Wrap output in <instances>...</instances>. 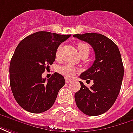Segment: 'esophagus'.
<instances>
[{
    "instance_id": "esophagus-1",
    "label": "esophagus",
    "mask_w": 133,
    "mask_h": 133,
    "mask_svg": "<svg viewBox=\"0 0 133 133\" xmlns=\"http://www.w3.org/2000/svg\"><path fill=\"white\" fill-rule=\"evenodd\" d=\"M65 81H66V83H69V82H71L72 79H68V78H65Z\"/></svg>"
}]
</instances>
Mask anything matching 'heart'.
I'll return each mask as SVG.
<instances>
[{"label": "heart", "instance_id": "heart-1", "mask_svg": "<svg viewBox=\"0 0 133 133\" xmlns=\"http://www.w3.org/2000/svg\"><path fill=\"white\" fill-rule=\"evenodd\" d=\"M77 48L79 50V54H87L88 56L89 53V44L84 43V42H80L77 44ZM61 49H62V46L60 45L56 51V59H59L60 56V52H61ZM58 71L63 76L67 77V78H72L74 77L75 74L78 71V69L74 67V66L71 64H65L63 66H61L58 68Z\"/></svg>", "mask_w": 133, "mask_h": 133}]
</instances>
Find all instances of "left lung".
I'll return each mask as SVG.
<instances>
[{
  "label": "left lung",
  "instance_id": "8db88e82",
  "mask_svg": "<svg viewBox=\"0 0 133 133\" xmlns=\"http://www.w3.org/2000/svg\"><path fill=\"white\" fill-rule=\"evenodd\" d=\"M79 40L89 44L94 49L95 61L87 71L82 73V79L93 80L89 88L82 82L74 98L78 108L89 116L106 112L119 95L124 76V67L119 49L111 39L96 33L74 34Z\"/></svg>",
  "mask_w": 133,
  "mask_h": 133
}]
</instances>
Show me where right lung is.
Here are the masks:
<instances>
[{"mask_svg": "<svg viewBox=\"0 0 133 133\" xmlns=\"http://www.w3.org/2000/svg\"><path fill=\"white\" fill-rule=\"evenodd\" d=\"M70 36L38 31L17 46L10 63V85L14 98L23 109L41 113L52 107L65 84L64 78L55 72L46 82L41 75L55 61L59 45Z\"/></svg>", "mask_w": 133, "mask_h": 133, "instance_id": "right-lung-1", "label": "right lung"}]
</instances>
